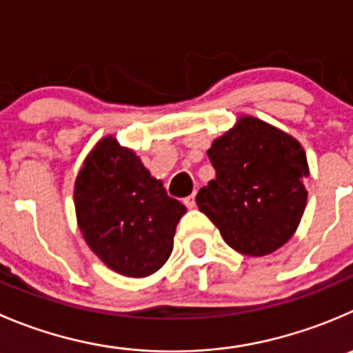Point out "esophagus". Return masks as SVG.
<instances>
[{
	"mask_svg": "<svg viewBox=\"0 0 353 353\" xmlns=\"http://www.w3.org/2000/svg\"><path fill=\"white\" fill-rule=\"evenodd\" d=\"M184 205H186L188 208H194V207H196V200H194V194H191V196L184 198Z\"/></svg>",
	"mask_w": 353,
	"mask_h": 353,
	"instance_id": "34e87169",
	"label": "esophagus"
}]
</instances>
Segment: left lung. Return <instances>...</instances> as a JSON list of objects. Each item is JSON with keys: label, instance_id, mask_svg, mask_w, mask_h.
I'll use <instances>...</instances> for the list:
<instances>
[{"label": "left lung", "instance_id": "left-lung-1", "mask_svg": "<svg viewBox=\"0 0 353 353\" xmlns=\"http://www.w3.org/2000/svg\"><path fill=\"white\" fill-rule=\"evenodd\" d=\"M208 159L215 179L201 188L196 205L224 241L248 256H263L290 241L307 205L309 163L288 132L241 115L214 139Z\"/></svg>", "mask_w": 353, "mask_h": 353}]
</instances>
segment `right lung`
<instances>
[{"mask_svg":"<svg viewBox=\"0 0 353 353\" xmlns=\"http://www.w3.org/2000/svg\"><path fill=\"white\" fill-rule=\"evenodd\" d=\"M77 225L112 271L146 278L172 253L186 207L167 194L131 148L105 136L88 153L74 184Z\"/></svg>","mask_w":353,"mask_h":353,"instance_id":"1","label":"right lung"}]
</instances>
